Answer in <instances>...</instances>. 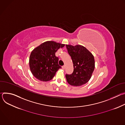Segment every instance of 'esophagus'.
<instances>
[{"mask_svg":"<svg viewBox=\"0 0 125 125\" xmlns=\"http://www.w3.org/2000/svg\"><path fill=\"white\" fill-rule=\"evenodd\" d=\"M62 69H64H64H65V66L64 65V66H63L62 67Z\"/></svg>","mask_w":125,"mask_h":125,"instance_id":"obj_1","label":"esophagus"}]
</instances>
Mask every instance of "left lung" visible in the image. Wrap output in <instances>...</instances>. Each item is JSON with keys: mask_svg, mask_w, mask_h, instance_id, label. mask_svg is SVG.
I'll return each mask as SVG.
<instances>
[{"mask_svg": "<svg viewBox=\"0 0 125 125\" xmlns=\"http://www.w3.org/2000/svg\"><path fill=\"white\" fill-rule=\"evenodd\" d=\"M66 46L74 66L73 73L66 75L67 81L70 85L75 86L84 84L90 80L94 70V56L82 45L66 44Z\"/></svg>", "mask_w": 125, "mask_h": 125, "instance_id": "obj_1", "label": "left lung"}]
</instances>
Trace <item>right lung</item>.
I'll return each mask as SVG.
<instances>
[{
    "label": "right lung",
    "mask_w": 125,
    "mask_h": 125,
    "mask_svg": "<svg viewBox=\"0 0 125 125\" xmlns=\"http://www.w3.org/2000/svg\"><path fill=\"white\" fill-rule=\"evenodd\" d=\"M65 44L54 41L45 42L35 48L31 52L29 65L35 78L43 82L49 81L54 77L61 67L58 64L59 58L55 53Z\"/></svg>",
    "instance_id": "right-lung-1"
}]
</instances>
